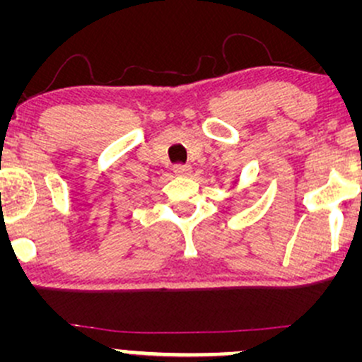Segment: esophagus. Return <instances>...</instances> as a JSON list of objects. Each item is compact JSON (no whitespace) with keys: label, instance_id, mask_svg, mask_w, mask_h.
Returning <instances> with one entry per match:
<instances>
[{"label":"esophagus","instance_id":"esophagus-1","mask_svg":"<svg viewBox=\"0 0 362 362\" xmlns=\"http://www.w3.org/2000/svg\"><path fill=\"white\" fill-rule=\"evenodd\" d=\"M173 172H175L177 175H180V177H187L190 173V167H189V165H184V163H177L175 167H173Z\"/></svg>","mask_w":362,"mask_h":362}]
</instances>
